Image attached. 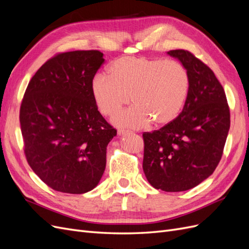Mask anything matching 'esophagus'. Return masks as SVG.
<instances>
[{
	"label": "esophagus",
	"instance_id": "obj_1",
	"mask_svg": "<svg viewBox=\"0 0 249 249\" xmlns=\"http://www.w3.org/2000/svg\"><path fill=\"white\" fill-rule=\"evenodd\" d=\"M126 134H132V132L129 131V130H124V129H118L117 130L118 136H123V135H126Z\"/></svg>",
	"mask_w": 249,
	"mask_h": 249
}]
</instances>
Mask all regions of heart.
<instances>
[{"label": "heart", "mask_w": 249, "mask_h": 249, "mask_svg": "<svg viewBox=\"0 0 249 249\" xmlns=\"http://www.w3.org/2000/svg\"><path fill=\"white\" fill-rule=\"evenodd\" d=\"M108 73L93 77L91 94L105 116L115 115L131 100L134 106L114 118L117 125L168 124L178 116L189 93V74L175 60L122 57L109 65Z\"/></svg>", "instance_id": "b5f03b06"}]
</instances>
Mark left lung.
<instances>
[{"instance_id":"left-lung-1","label":"left lung","mask_w":249,"mask_h":249,"mask_svg":"<svg viewBox=\"0 0 249 249\" xmlns=\"http://www.w3.org/2000/svg\"><path fill=\"white\" fill-rule=\"evenodd\" d=\"M189 74L183 111L160 130L143 133V171L148 183L166 192L189 190L209 178L221 160L231 124L220 82L192 53L169 51Z\"/></svg>"}]
</instances>
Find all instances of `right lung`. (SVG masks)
Segmentation results:
<instances>
[{"mask_svg": "<svg viewBox=\"0 0 249 249\" xmlns=\"http://www.w3.org/2000/svg\"><path fill=\"white\" fill-rule=\"evenodd\" d=\"M100 51L60 53L29 82L19 111L24 150L44 184L63 193L95 188L116 136L97 110L91 81L104 63Z\"/></svg>", "mask_w": 249, "mask_h": 249, "instance_id": "add662e5", "label": "right lung"}]
</instances>
